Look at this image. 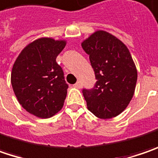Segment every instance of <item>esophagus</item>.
Here are the masks:
<instances>
[{"mask_svg":"<svg viewBox=\"0 0 158 158\" xmlns=\"http://www.w3.org/2000/svg\"><path fill=\"white\" fill-rule=\"evenodd\" d=\"M75 87H77V88H80L81 86H82V84H81V82L80 81H78L77 83H75Z\"/></svg>","mask_w":158,"mask_h":158,"instance_id":"esophagus-1","label":"esophagus"}]
</instances>
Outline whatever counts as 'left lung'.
I'll list each match as a JSON object with an SVG mask.
<instances>
[{"label": "left lung", "mask_w": 158, "mask_h": 158, "mask_svg": "<svg viewBox=\"0 0 158 158\" xmlns=\"http://www.w3.org/2000/svg\"><path fill=\"white\" fill-rule=\"evenodd\" d=\"M89 56L96 82L82 89L87 109L100 118L120 114L133 98L137 70L127 46L104 31H97L82 42Z\"/></svg>", "instance_id": "8db88e82"}]
</instances>
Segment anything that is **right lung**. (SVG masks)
Returning <instances> with one entry per match:
<instances>
[{"label": "right lung", "instance_id": "add662e5", "mask_svg": "<svg viewBox=\"0 0 158 158\" xmlns=\"http://www.w3.org/2000/svg\"><path fill=\"white\" fill-rule=\"evenodd\" d=\"M65 41L41 38L25 47L16 60L11 84L19 103L36 117L48 118L64 106L68 84L56 57Z\"/></svg>", "mask_w": 158, "mask_h": 158}]
</instances>
